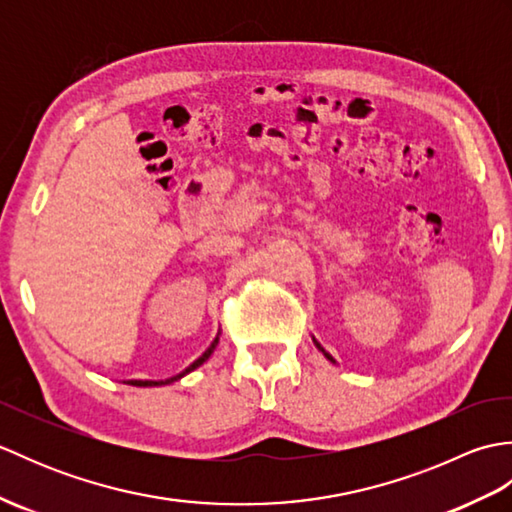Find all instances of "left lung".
<instances>
[{"mask_svg": "<svg viewBox=\"0 0 512 512\" xmlns=\"http://www.w3.org/2000/svg\"><path fill=\"white\" fill-rule=\"evenodd\" d=\"M321 352H323V350H321ZM323 354H325V352H323ZM325 356H328V358H330V354H325Z\"/></svg>", "mask_w": 512, "mask_h": 512, "instance_id": "left-lung-1", "label": "left lung"}]
</instances>
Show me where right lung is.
Wrapping results in <instances>:
<instances>
[{
    "label": "right lung",
    "instance_id": "add662e5",
    "mask_svg": "<svg viewBox=\"0 0 512 512\" xmlns=\"http://www.w3.org/2000/svg\"><path fill=\"white\" fill-rule=\"evenodd\" d=\"M217 341H220V339H217V336H215V341L209 345V350H206L200 358H198V361H193L187 369H184V372L182 374H178V376H173V378H167V380H129V385H136V387H154V385H167V383H173V380H178V378H182L184 374H189V372H193V369L195 367H200L204 361H206V358H209L211 354H213V350H215V345H217Z\"/></svg>",
    "mask_w": 512,
    "mask_h": 512
}]
</instances>
